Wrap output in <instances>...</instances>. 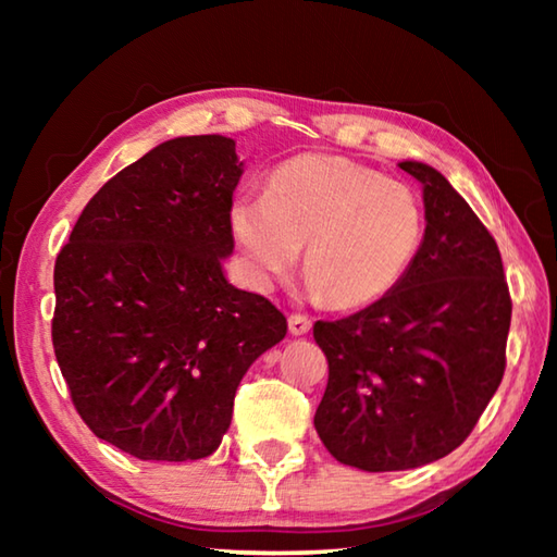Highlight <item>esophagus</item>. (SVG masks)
Wrapping results in <instances>:
<instances>
[{"instance_id":"obj_1","label":"esophagus","mask_w":557,"mask_h":557,"mask_svg":"<svg viewBox=\"0 0 557 557\" xmlns=\"http://www.w3.org/2000/svg\"><path fill=\"white\" fill-rule=\"evenodd\" d=\"M312 329V319L305 314H292L289 317V334L292 336H305Z\"/></svg>"}]
</instances>
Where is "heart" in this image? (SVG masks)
<instances>
[{
    "label": "heart",
    "instance_id": "b5f03b06",
    "mask_svg": "<svg viewBox=\"0 0 557 557\" xmlns=\"http://www.w3.org/2000/svg\"><path fill=\"white\" fill-rule=\"evenodd\" d=\"M228 228L260 285L285 277L307 245L309 292L336 309H363L410 270L425 213L408 186L369 166L299 154L272 169L265 196H235Z\"/></svg>",
    "mask_w": 557,
    "mask_h": 557
}]
</instances>
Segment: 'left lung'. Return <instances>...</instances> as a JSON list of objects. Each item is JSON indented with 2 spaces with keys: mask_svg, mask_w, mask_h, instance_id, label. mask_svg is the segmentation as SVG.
Listing matches in <instances>:
<instances>
[{
  "mask_svg": "<svg viewBox=\"0 0 557 557\" xmlns=\"http://www.w3.org/2000/svg\"><path fill=\"white\" fill-rule=\"evenodd\" d=\"M400 169L422 184L428 221L410 270L375 305L314 324L329 361L314 428L336 461L363 471L457 449L504 379L511 326L492 233L437 169Z\"/></svg>",
  "mask_w": 557,
  "mask_h": 557,
  "instance_id": "obj_1",
  "label": "left lung"
}]
</instances>
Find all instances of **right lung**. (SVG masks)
<instances>
[{"mask_svg":"<svg viewBox=\"0 0 557 557\" xmlns=\"http://www.w3.org/2000/svg\"><path fill=\"white\" fill-rule=\"evenodd\" d=\"M240 176L231 137L169 139L92 196L55 258L51 336L75 410L137 459L213 455L243 375L287 334L223 275Z\"/></svg>","mask_w":557,"mask_h":557,"instance_id":"obj_1","label":"right lung"}]
</instances>
